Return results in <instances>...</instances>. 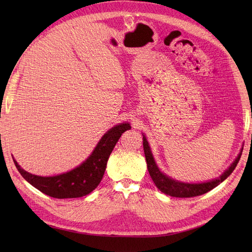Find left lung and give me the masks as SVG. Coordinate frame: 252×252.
I'll return each mask as SVG.
<instances>
[{"label": "left lung", "instance_id": "8db88e82", "mask_svg": "<svg viewBox=\"0 0 252 252\" xmlns=\"http://www.w3.org/2000/svg\"><path fill=\"white\" fill-rule=\"evenodd\" d=\"M143 147H144L145 158H146V162H147V168L156 186L158 188V190H161L163 193L175 196V197L197 196L210 191L211 189L220 185V183L225 181L232 173V171L234 170L236 165H238L240 161L242 151H243V148H242L241 152L238 155V157L235 158L233 163L228 167V169H226L219 178L208 182H203V183H185V182H180L178 180H174L159 170L155 161V158L152 156L149 143L146 139V136L144 134H143Z\"/></svg>", "mask_w": 252, "mask_h": 252}]
</instances>
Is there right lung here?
Returning <instances> with one entry per match:
<instances>
[{"label":"right lung","mask_w":252,"mask_h":252,"mask_svg":"<svg viewBox=\"0 0 252 252\" xmlns=\"http://www.w3.org/2000/svg\"><path fill=\"white\" fill-rule=\"evenodd\" d=\"M130 124L121 123L113 126L96 144L91 155L81 165L70 171L53 177H40L25 171L13 158L14 165L29 184L41 192L56 199H72L89 194L100 184L114 146L123 132L130 129Z\"/></svg>","instance_id":"add662e5"}]
</instances>
